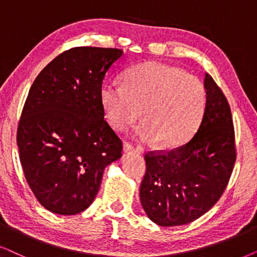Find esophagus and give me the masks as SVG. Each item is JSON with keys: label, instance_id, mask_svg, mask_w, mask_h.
I'll return each mask as SVG.
<instances>
[{"label": "esophagus", "instance_id": "1", "mask_svg": "<svg viewBox=\"0 0 257 257\" xmlns=\"http://www.w3.org/2000/svg\"><path fill=\"white\" fill-rule=\"evenodd\" d=\"M123 152L133 154V153H139L140 149L135 148V147L131 145V143H124V145H123Z\"/></svg>", "mask_w": 257, "mask_h": 257}]
</instances>
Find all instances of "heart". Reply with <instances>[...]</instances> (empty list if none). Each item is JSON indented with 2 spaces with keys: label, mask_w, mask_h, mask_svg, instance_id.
<instances>
[{
  "label": "heart",
  "mask_w": 257,
  "mask_h": 257,
  "mask_svg": "<svg viewBox=\"0 0 257 257\" xmlns=\"http://www.w3.org/2000/svg\"><path fill=\"white\" fill-rule=\"evenodd\" d=\"M109 123L124 131L142 115L138 129L142 141H160L163 148H176L189 140L206 108V89L194 75L168 64H139L125 75V84L112 81L101 90Z\"/></svg>",
  "instance_id": "b5f03b06"
}]
</instances>
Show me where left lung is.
Listing matches in <instances>:
<instances>
[{
    "label": "left lung",
    "mask_w": 257,
    "mask_h": 257,
    "mask_svg": "<svg viewBox=\"0 0 257 257\" xmlns=\"http://www.w3.org/2000/svg\"><path fill=\"white\" fill-rule=\"evenodd\" d=\"M207 100L194 138L169 152H149L140 188L146 214L161 227L190 223L220 200L236 161L229 103L213 77H204Z\"/></svg>",
    "instance_id": "left-lung-1"
}]
</instances>
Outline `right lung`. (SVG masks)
Segmentation results:
<instances>
[{
	"mask_svg": "<svg viewBox=\"0 0 257 257\" xmlns=\"http://www.w3.org/2000/svg\"><path fill=\"white\" fill-rule=\"evenodd\" d=\"M116 48L75 47L55 57L30 88L17 126L26 180L51 213L90 206L122 141L104 118L102 82L122 56Z\"/></svg>",
	"mask_w": 257,
	"mask_h": 257,
	"instance_id": "obj_1",
	"label": "right lung"
}]
</instances>
